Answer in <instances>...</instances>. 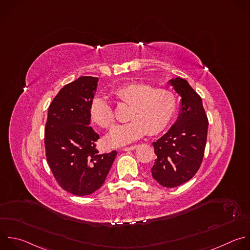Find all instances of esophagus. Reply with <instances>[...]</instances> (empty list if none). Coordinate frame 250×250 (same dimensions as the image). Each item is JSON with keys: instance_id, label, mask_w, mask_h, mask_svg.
<instances>
[{"instance_id": "1", "label": "esophagus", "mask_w": 250, "mask_h": 250, "mask_svg": "<svg viewBox=\"0 0 250 250\" xmlns=\"http://www.w3.org/2000/svg\"><path fill=\"white\" fill-rule=\"evenodd\" d=\"M137 147H138V145H132V146H129V147H125V148H123L122 150H123V151H130V150L136 149Z\"/></svg>"}]
</instances>
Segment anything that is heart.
<instances>
[{"mask_svg":"<svg viewBox=\"0 0 250 250\" xmlns=\"http://www.w3.org/2000/svg\"><path fill=\"white\" fill-rule=\"evenodd\" d=\"M113 95L120 102L130 106L127 124L116 126L107 136L109 146L117 147L132 142L146 132L156 135L171 122L177 107L174 93L168 89L156 88L144 82H129L116 88ZM89 115L96 125L111 128L115 123L112 106L102 97H95L89 107Z\"/></svg>","mask_w":250,"mask_h":250,"instance_id":"b5f03b06","label":"heart"}]
</instances>
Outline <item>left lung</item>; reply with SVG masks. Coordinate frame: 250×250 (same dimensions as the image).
<instances>
[{"label":"left lung","instance_id":"left-lung-1","mask_svg":"<svg viewBox=\"0 0 250 250\" xmlns=\"http://www.w3.org/2000/svg\"><path fill=\"white\" fill-rule=\"evenodd\" d=\"M182 97L181 113L175 125L153 142L156 159L151 174L164 188L179 187L194 177L203 160L208 119L201 97L186 79L170 80Z\"/></svg>","mask_w":250,"mask_h":250}]
</instances>
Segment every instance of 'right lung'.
<instances>
[{"mask_svg":"<svg viewBox=\"0 0 250 250\" xmlns=\"http://www.w3.org/2000/svg\"><path fill=\"white\" fill-rule=\"evenodd\" d=\"M98 78L81 76L64 85L52 101L45 126L49 167L59 186L77 195H89L104 184L117 151L100 154L99 134L90 126L89 107Z\"/></svg>","mask_w":250,"mask_h":250,"instance_id":"right-lung-1","label":"right lung"}]
</instances>
